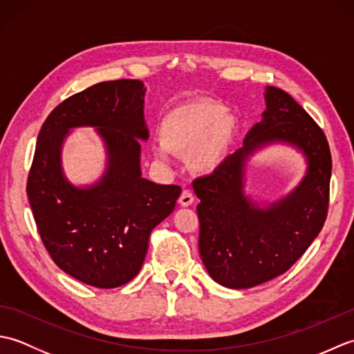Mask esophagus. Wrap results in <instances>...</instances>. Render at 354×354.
Wrapping results in <instances>:
<instances>
[{
  "instance_id": "esophagus-1",
  "label": "esophagus",
  "mask_w": 354,
  "mask_h": 354,
  "mask_svg": "<svg viewBox=\"0 0 354 354\" xmlns=\"http://www.w3.org/2000/svg\"><path fill=\"white\" fill-rule=\"evenodd\" d=\"M194 202V196L190 190H183L181 196H179V204L181 207H190Z\"/></svg>"
}]
</instances>
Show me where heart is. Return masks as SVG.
I'll return each instance as SVG.
<instances>
[{
    "label": "heart",
    "mask_w": 354,
    "mask_h": 354,
    "mask_svg": "<svg viewBox=\"0 0 354 354\" xmlns=\"http://www.w3.org/2000/svg\"><path fill=\"white\" fill-rule=\"evenodd\" d=\"M160 141L155 153L167 160V150L189 153L190 167L213 173L227 158L239 132L237 117L216 102H194L167 112L160 123Z\"/></svg>",
    "instance_id": "b5f03b06"
}]
</instances>
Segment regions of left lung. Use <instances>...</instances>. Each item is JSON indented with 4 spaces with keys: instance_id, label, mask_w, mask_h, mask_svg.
Listing matches in <instances>:
<instances>
[{
    "instance_id": "1",
    "label": "left lung",
    "mask_w": 354,
    "mask_h": 354,
    "mask_svg": "<svg viewBox=\"0 0 354 354\" xmlns=\"http://www.w3.org/2000/svg\"><path fill=\"white\" fill-rule=\"evenodd\" d=\"M265 102L243 147L193 183L201 199V259L209 277L230 289L254 288L284 274L317 239L327 217L332 155L324 132L283 89L266 86ZM278 142L302 152L306 175L289 195L260 206L244 194L245 161Z\"/></svg>"
}]
</instances>
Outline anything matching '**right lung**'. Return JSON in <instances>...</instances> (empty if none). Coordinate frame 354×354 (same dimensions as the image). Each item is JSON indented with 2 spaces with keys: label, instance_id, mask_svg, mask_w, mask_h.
<instances>
[{
  "label": "right lung",
  "instance_id": "add662e5",
  "mask_svg": "<svg viewBox=\"0 0 354 354\" xmlns=\"http://www.w3.org/2000/svg\"><path fill=\"white\" fill-rule=\"evenodd\" d=\"M146 88L141 80L102 82L51 111L37 135L27 196L53 261L99 289L129 283L145 261L149 236L176 205L179 185L141 176L140 141ZM74 127H95L107 149L99 182L77 187L62 169V146Z\"/></svg>",
  "mask_w": 354,
  "mask_h": 354
}]
</instances>
